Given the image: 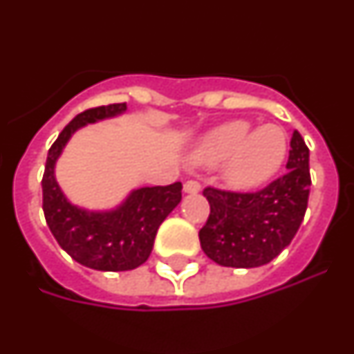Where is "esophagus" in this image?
Returning <instances> with one entry per match:
<instances>
[{
    "label": "esophagus",
    "mask_w": 354,
    "mask_h": 354,
    "mask_svg": "<svg viewBox=\"0 0 354 354\" xmlns=\"http://www.w3.org/2000/svg\"><path fill=\"white\" fill-rule=\"evenodd\" d=\"M184 192L195 195V193L200 192V184L196 183V180H187V183L184 184Z\"/></svg>",
    "instance_id": "1"
}]
</instances>
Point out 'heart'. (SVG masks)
<instances>
[{
	"mask_svg": "<svg viewBox=\"0 0 354 354\" xmlns=\"http://www.w3.org/2000/svg\"><path fill=\"white\" fill-rule=\"evenodd\" d=\"M289 140L274 124L253 129L246 120L227 122L212 131L195 150L192 161L202 167L225 165V179L236 187H255L282 170Z\"/></svg>",
	"mask_w": 354,
	"mask_h": 354,
	"instance_id": "heart-1",
	"label": "heart"
}]
</instances>
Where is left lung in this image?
<instances>
[{
	"label": "left lung",
	"instance_id": "obj_1",
	"mask_svg": "<svg viewBox=\"0 0 354 354\" xmlns=\"http://www.w3.org/2000/svg\"><path fill=\"white\" fill-rule=\"evenodd\" d=\"M287 174L255 193L205 187L211 212L198 232L200 246L225 268H259L290 245L310 193L308 147L298 131L290 138Z\"/></svg>",
	"mask_w": 354,
	"mask_h": 354
}]
</instances>
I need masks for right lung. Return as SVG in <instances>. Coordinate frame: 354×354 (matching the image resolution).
<instances>
[{"instance_id": "add662e5", "label": "right lung", "mask_w": 354, "mask_h": 354, "mask_svg": "<svg viewBox=\"0 0 354 354\" xmlns=\"http://www.w3.org/2000/svg\"><path fill=\"white\" fill-rule=\"evenodd\" d=\"M122 104L86 109L68 122L49 149L42 179V209L58 245L80 264L97 271H129L149 259L156 234L183 198V184L138 187L109 211L77 207L65 196L55 177V167L72 134L86 124L117 117Z\"/></svg>"}]
</instances>
